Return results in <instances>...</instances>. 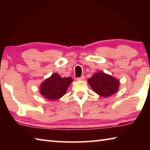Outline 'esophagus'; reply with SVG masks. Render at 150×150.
Returning <instances> with one entry per match:
<instances>
[{"label":"esophagus","instance_id":"1","mask_svg":"<svg viewBox=\"0 0 150 150\" xmlns=\"http://www.w3.org/2000/svg\"><path fill=\"white\" fill-rule=\"evenodd\" d=\"M77 79L80 80V81H83V80H85V77H84V76H81V77L77 78Z\"/></svg>","mask_w":150,"mask_h":150}]
</instances>
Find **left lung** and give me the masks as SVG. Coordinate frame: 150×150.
<instances>
[{
  "instance_id": "left-lung-1",
  "label": "left lung",
  "mask_w": 150,
  "mask_h": 150,
  "mask_svg": "<svg viewBox=\"0 0 150 150\" xmlns=\"http://www.w3.org/2000/svg\"><path fill=\"white\" fill-rule=\"evenodd\" d=\"M87 81L94 92L103 97L117 93L120 84L117 79L103 71L96 72Z\"/></svg>"
}]
</instances>
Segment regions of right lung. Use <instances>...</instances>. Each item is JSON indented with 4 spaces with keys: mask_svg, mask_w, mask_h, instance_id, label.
Masks as SVG:
<instances>
[{
    "mask_svg": "<svg viewBox=\"0 0 150 150\" xmlns=\"http://www.w3.org/2000/svg\"><path fill=\"white\" fill-rule=\"evenodd\" d=\"M73 81L71 77H62L58 73H53L41 83L40 93L48 100H57L65 95Z\"/></svg>",
    "mask_w": 150,
    "mask_h": 150,
    "instance_id": "add662e5",
    "label": "right lung"
}]
</instances>
